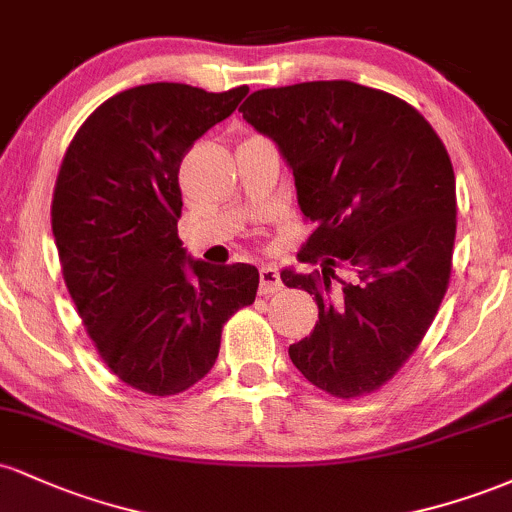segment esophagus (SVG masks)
<instances>
[{"label": "esophagus", "instance_id": "34e87169", "mask_svg": "<svg viewBox=\"0 0 512 512\" xmlns=\"http://www.w3.org/2000/svg\"><path fill=\"white\" fill-rule=\"evenodd\" d=\"M281 276H279V269L274 267V264H262L260 267V293L262 296H269V293H276L281 291Z\"/></svg>", "mask_w": 512, "mask_h": 512}]
</instances>
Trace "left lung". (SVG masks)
I'll return each instance as SVG.
<instances>
[{
    "instance_id": "1",
    "label": "left lung",
    "mask_w": 512,
    "mask_h": 512,
    "mask_svg": "<svg viewBox=\"0 0 512 512\" xmlns=\"http://www.w3.org/2000/svg\"><path fill=\"white\" fill-rule=\"evenodd\" d=\"M296 180L317 228L281 269L315 296L310 337L289 346L305 378L334 397L378 390L414 354L443 301L455 245V173L419 110L354 81L262 88L240 105Z\"/></svg>"
}]
</instances>
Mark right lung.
Listing matches in <instances>:
<instances>
[{"instance_id": "1", "label": "right lung", "mask_w": 512, "mask_h": 512, "mask_svg": "<svg viewBox=\"0 0 512 512\" xmlns=\"http://www.w3.org/2000/svg\"><path fill=\"white\" fill-rule=\"evenodd\" d=\"M245 93L127 88L88 115L57 175L52 236L64 284L105 366L146 395L202 380L228 317L255 301L252 264L192 260L178 238L182 156Z\"/></svg>"}]
</instances>
